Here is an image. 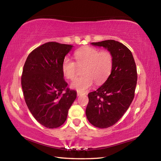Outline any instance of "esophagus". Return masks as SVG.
<instances>
[{"label":"esophagus","mask_w":161,"mask_h":161,"mask_svg":"<svg viewBox=\"0 0 161 161\" xmlns=\"http://www.w3.org/2000/svg\"><path fill=\"white\" fill-rule=\"evenodd\" d=\"M82 93L81 92H77V96H80V95H81Z\"/></svg>","instance_id":"1"}]
</instances>
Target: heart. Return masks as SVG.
Listing matches in <instances>:
<instances>
[{"mask_svg":"<svg viewBox=\"0 0 161 161\" xmlns=\"http://www.w3.org/2000/svg\"><path fill=\"white\" fill-rule=\"evenodd\" d=\"M75 63L69 57L62 62L61 69L64 77L72 80L77 75L78 67H84V76L74 80L71 87L77 92H84L92 87L94 81L97 85L103 84L112 71L114 58L107 51L101 52L94 47H86L75 53Z\"/></svg>","mask_w":161,"mask_h":161,"instance_id":"obj_1","label":"heart"}]
</instances>
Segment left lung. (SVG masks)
<instances>
[{"label":"left lung","instance_id":"1","mask_svg":"<svg viewBox=\"0 0 161 161\" xmlns=\"http://www.w3.org/2000/svg\"><path fill=\"white\" fill-rule=\"evenodd\" d=\"M91 44L108 49L114 58L112 73L100 88L88 94L86 109V117L93 126L105 129L120 120L133 101L137 68L130 49L118 41L106 40Z\"/></svg>","mask_w":161,"mask_h":161}]
</instances>
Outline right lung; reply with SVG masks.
I'll return each instance as SVG.
<instances>
[{
    "label": "right lung",
    "instance_id": "right-lung-1",
    "mask_svg": "<svg viewBox=\"0 0 161 161\" xmlns=\"http://www.w3.org/2000/svg\"><path fill=\"white\" fill-rule=\"evenodd\" d=\"M73 45L47 42L32 51L24 65L21 84L24 99L41 125L54 129L67 120L77 97L64 80L61 64Z\"/></svg>",
    "mask_w": 161,
    "mask_h": 161
}]
</instances>
